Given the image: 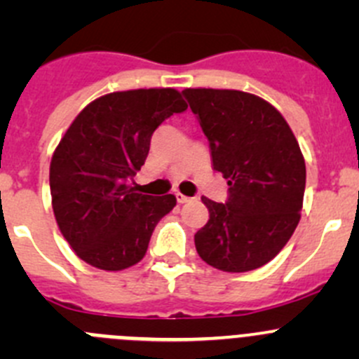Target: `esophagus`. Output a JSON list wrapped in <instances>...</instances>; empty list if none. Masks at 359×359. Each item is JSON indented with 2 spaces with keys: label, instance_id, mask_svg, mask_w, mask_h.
<instances>
[{
  "label": "esophagus",
  "instance_id": "34e87169",
  "mask_svg": "<svg viewBox=\"0 0 359 359\" xmlns=\"http://www.w3.org/2000/svg\"><path fill=\"white\" fill-rule=\"evenodd\" d=\"M175 198H177V201H179V203H191V201L194 200V198L184 196V194H180V193H177V194H175Z\"/></svg>",
  "mask_w": 359,
  "mask_h": 359
}]
</instances>
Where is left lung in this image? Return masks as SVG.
Wrapping results in <instances>:
<instances>
[{
	"label": "left lung",
	"instance_id": "left-lung-1",
	"mask_svg": "<svg viewBox=\"0 0 359 359\" xmlns=\"http://www.w3.org/2000/svg\"><path fill=\"white\" fill-rule=\"evenodd\" d=\"M227 200L203 198L208 222L194 234L200 257L226 273L273 260L300 220L306 163L290 126L269 102L238 90L187 88Z\"/></svg>",
	"mask_w": 359,
	"mask_h": 359
}]
</instances>
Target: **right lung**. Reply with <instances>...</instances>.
Listing matches in <instances>:
<instances>
[{
	"mask_svg": "<svg viewBox=\"0 0 359 359\" xmlns=\"http://www.w3.org/2000/svg\"><path fill=\"white\" fill-rule=\"evenodd\" d=\"M186 109L173 88L128 90L93 100L69 126L50 165V191L60 233L86 264L121 271L146 255L177 200L135 193L133 177L154 130Z\"/></svg>",
	"mask_w": 359,
	"mask_h": 359,
	"instance_id": "1",
	"label": "right lung"
}]
</instances>
